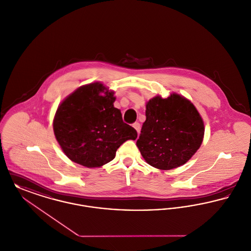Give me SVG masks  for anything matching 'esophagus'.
Listing matches in <instances>:
<instances>
[{"label":"esophagus","instance_id":"esophagus-1","mask_svg":"<svg viewBox=\"0 0 251 251\" xmlns=\"http://www.w3.org/2000/svg\"><path fill=\"white\" fill-rule=\"evenodd\" d=\"M133 127L136 130L137 133H139V132H140V124L138 122H135V123H133Z\"/></svg>","mask_w":251,"mask_h":251}]
</instances>
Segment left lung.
I'll return each mask as SVG.
<instances>
[{
  "label": "left lung",
  "instance_id": "8db88e82",
  "mask_svg": "<svg viewBox=\"0 0 251 251\" xmlns=\"http://www.w3.org/2000/svg\"><path fill=\"white\" fill-rule=\"evenodd\" d=\"M204 122L186 98L156 96L146 103V120L136 141L146 162L159 170H172L188 162L200 148Z\"/></svg>",
  "mask_w": 251,
  "mask_h": 251
}]
</instances>
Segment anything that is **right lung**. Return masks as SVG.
<instances>
[{"label": "right lung", "mask_w": 251, "mask_h": 251, "mask_svg": "<svg viewBox=\"0 0 251 251\" xmlns=\"http://www.w3.org/2000/svg\"><path fill=\"white\" fill-rule=\"evenodd\" d=\"M100 82L76 89L59 104L53 129L66 156L87 168L112 161L125 141L135 140L137 133L122 120L114 107L116 97Z\"/></svg>", "instance_id": "right-lung-1"}]
</instances>
